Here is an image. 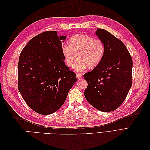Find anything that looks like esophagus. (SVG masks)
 <instances>
[{
  "mask_svg": "<svg viewBox=\"0 0 150 150\" xmlns=\"http://www.w3.org/2000/svg\"><path fill=\"white\" fill-rule=\"evenodd\" d=\"M82 76H83V74H81V73H77L76 74V77H77V78H78V79H80L81 77H82Z\"/></svg>",
  "mask_w": 150,
  "mask_h": 150,
  "instance_id": "esophagus-1",
  "label": "esophagus"
}]
</instances>
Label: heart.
I'll return each mask as SVG.
<instances>
[{"label": "heart", "mask_w": 150, "mask_h": 150, "mask_svg": "<svg viewBox=\"0 0 150 150\" xmlns=\"http://www.w3.org/2000/svg\"><path fill=\"white\" fill-rule=\"evenodd\" d=\"M61 52L69 67L73 66L77 55L78 59L75 69L83 71L88 67L93 69L99 65L105 54V45L101 39L86 34H79L70 38L69 45H64Z\"/></svg>", "instance_id": "b5f03b06"}]
</instances>
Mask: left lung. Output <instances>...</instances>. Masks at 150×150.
Returning a JSON list of instances; mask_svg holds the SVG:
<instances>
[{
    "label": "left lung",
    "mask_w": 150,
    "mask_h": 150,
    "mask_svg": "<svg viewBox=\"0 0 150 150\" xmlns=\"http://www.w3.org/2000/svg\"><path fill=\"white\" fill-rule=\"evenodd\" d=\"M96 35L105 45V54L98 66L84 74V96L94 108L110 112L121 106L131 87L133 61L125 45L108 31L97 29Z\"/></svg>",
    "instance_id": "obj_1"
}]
</instances>
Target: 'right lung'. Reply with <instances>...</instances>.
<instances>
[{
  "label": "right lung",
  "mask_w": 150,
  "mask_h": 150,
  "mask_svg": "<svg viewBox=\"0 0 150 150\" xmlns=\"http://www.w3.org/2000/svg\"><path fill=\"white\" fill-rule=\"evenodd\" d=\"M65 35L46 31L29 40L18 63V89L26 104L40 115L56 112L77 81L62 55Z\"/></svg>",
  "instance_id": "right-lung-1"
}]
</instances>
